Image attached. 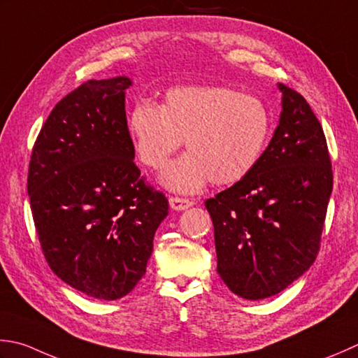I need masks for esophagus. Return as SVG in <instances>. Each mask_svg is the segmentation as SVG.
<instances>
[{"mask_svg":"<svg viewBox=\"0 0 358 358\" xmlns=\"http://www.w3.org/2000/svg\"><path fill=\"white\" fill-rule=\"evenodd\" d=\"M169 205L175 211H185V209L191 208L194 205V201L187 200V199H180V197H171L169 199Z\"/></svg>","mask_w":358,"mask_h":358,"instance_id":"esophagus-1","label":"esophagus"}]
</instances>
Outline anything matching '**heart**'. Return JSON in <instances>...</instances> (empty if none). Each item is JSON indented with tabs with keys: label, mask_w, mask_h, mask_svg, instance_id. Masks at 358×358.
I'll use <instances>...</instances> for the list:
<instances>
[{
	"label": "heart",
	"mask_w": 358,
	"mask_h": 358,
	"mask_svg": "<svg viewBox=\"0 0 358 358\" xmlns=\"http://www.w3.org/2000/svg\"><path fill=\"white\" fill-rule=\"evenodd\" d=\"M127 129L139 159L159 169L185 139L189 152L161 173L172 191L192 194L213 180L234 185L255 171L271 135V116L262 101L227 87H177L161 107L139 101Z\"/></svg>",
	"instance_id": "obj_1"
}]
</instances>
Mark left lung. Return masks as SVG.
<instances>
[{"label":"left lung","mask_w":358,"mask_h":358,"mask_svg":"<svg viewBox=\"0 0 358 358\" xmlns=\"http://www.w3.org/2000/svg\"><path fill=\"white\" fill-rule=\"evenodd\" d=\"M282 111L255 171L208 199L217 273L243 299L287 289L320 250L334 177L326 136L310 105L278 83Z\"/></svg>","instance_id":"left-lung-1"}]
</instances>
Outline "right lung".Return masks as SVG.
Segmentation results:
<instances>
[{
    "label": "right lung",
    "mask_w": 358,
    "mask_h": 358,
    "mask_svg": "<svg viewBox=\"0 0 358 358\" xmlns=\"http://www.w3.org/2000/svg\"><path fill=\"white\" fill-rule=\"evenodd\" d=\"M125 76L88 80L55 105L34 144L27 194L41 250L63 282L113 301L144 276L169 214L135 164Z\"/></svg>",
    "instance_id": "obj_1"
}]
</instances>
